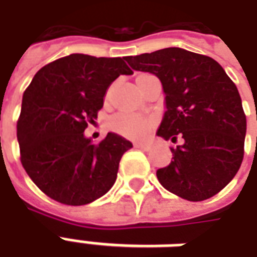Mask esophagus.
<instances>
[{"mask_svg":"<svg viewBox=\"0 0 257 257\" xmlns=\"http://www.w3.org/2000/svg\"><path fill=\"white\" fill-rule=\"evenodd\" d=\"M135 147H136V149H140V150H145V151H149L151 149V146L146 145V143H135Z\"/></svg>","mask_w":257,"mask_h":257,"instance_id":"esophagus-1","label":"esophagus"}]
</instances>
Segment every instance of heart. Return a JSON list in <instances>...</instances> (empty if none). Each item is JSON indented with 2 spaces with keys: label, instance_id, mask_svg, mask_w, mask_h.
<instances>
[{
  "label": "heart",
  "instance_id": "obj_1",
  "mask_svg": "<svg viewBox=\"0 0 257 257\" xmlns=\"http://www.w3.org/2000/svg\"><path fill=\"white\" fill-rule=\"evenodd\" d=\"M154 121L151 118H145L131 114V112H119L110 119V128L118 134L123 135L131 139H142L150 132Z\"/></svg>",
  "mask_w": 257,
  "mask_h": 257
}]
</instances>
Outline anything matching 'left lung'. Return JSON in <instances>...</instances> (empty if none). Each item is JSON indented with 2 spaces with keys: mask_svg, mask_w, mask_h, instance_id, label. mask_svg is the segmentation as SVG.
Instances as JSON below:
<instances>
[{
  "mask_svg": "<svg viewBox=\"0 0 257 257\" xmlns=\"http://www.w3.org/2000/svg\"><path fill=\"white\" fill-rule=\"evenodd\" d=\"M125 60L161 81L165 112L157 135L182 138L172 161L157 171L160 183L189 201H204L224 189L243 158L246 117L235 84L209 56L165 48Z\"/></svg>",
  "mask_w": 257,
  "mask_h": 257,
  "instance_id": "8db88e82",
  "label": "left lung"
}]
</instances>
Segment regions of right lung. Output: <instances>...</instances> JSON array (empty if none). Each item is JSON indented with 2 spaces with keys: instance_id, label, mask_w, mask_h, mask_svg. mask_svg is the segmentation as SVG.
Here are the masks:
<instances>
[{
  "instance_id": "right-lung-1",
  "label": "right lung",
  "mask_w": 257,
  "mask_h": 257,
  "mask_svg": "<svg viewBox=\"0 0 257 257\" xmlns=\"http://www.w3.org/2000/svg\"><path fill=\"white\" fill-rule=\"evenodd\" d=\"M132 70L121 58L73 53L44 66L23 93L18 121L20 161L37 187L58 202L86 205L115 183L132 143L108 132L99 145L85 138L108 86Z\"/></svg>"
}]
</instances>
